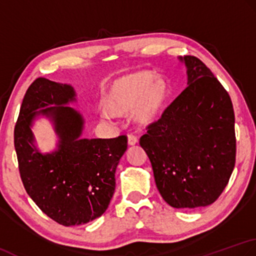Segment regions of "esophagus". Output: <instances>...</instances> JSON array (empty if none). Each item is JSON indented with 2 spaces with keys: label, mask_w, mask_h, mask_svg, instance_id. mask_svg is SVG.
Returning a JSON list of instances; mask_svg holds the SVG:
<instances>
[{
  "label": "esophagus",
  "mask_w": 256,
  "mask_h": 256,
  "mask_svg": "<svg viewBox=\"0 0 256 256\" xmlns=\"http://www.w3.org/2000/svg\"><path fill=\"white\" fill-rule=\"evenodd\" d=\"M138 142V139L134 134H128V146H134Z\"/></svg>",
  "instance_id": "34e87169"
}]
</instances>
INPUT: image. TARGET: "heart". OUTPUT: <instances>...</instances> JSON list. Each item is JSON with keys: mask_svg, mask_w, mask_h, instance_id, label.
Listing matches in <instances>:
<instances>
[{"mask_svg": "<svg viewBox=\"0 0 256 256\" xmlns=\"http://www.w3.org/2000/svg\"><path fill=\"white\" fill-rule=\"evenodd\" d=\"M171 96V86L164 78L151 72H137L114 80L102 98L104 122L130 114L138 126L146 127L162 116Z\"/></svg>", "mask_w": 256, "mask_h": 256, "instance_id": "heart-1", "label": "heart"}]
</instances>
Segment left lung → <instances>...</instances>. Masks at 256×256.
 <instances>
[{"label":"left lung","mask_w":256,"mask_h":256,"mask_svg":"<svg viewBox=\"0 0 256 256\" xmlns=\"http://www.w3.org/2000/svg\"><path fill=\"white\" fill-rule=\"evenodd\" d=\"M179 60L188 87L148 126L140 146L164 200L172 208H196L212 204L230 180L236 119L231 98L213 72L194 56Z\"/></svg>","instance_id":"1"}]
</instances>
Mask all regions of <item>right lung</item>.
<instances>
[{
    "label": "right lung",
    "instance_id": "add662e5",
    "mask_svg": "<svg viewBox=\"0 0 256 256\" xmlns=\"http://www.w3.org/2000/svg\"><path fill=\"white\" fill-rule=\"evenodd\" d=\"M70 85L40 77L23 98L14 129L20 179L28 194L52 220L65 226L95 220L107 210L116 186L114 172L127 150V137L82 138L84 118L72 107ZM53 106L36 110L40 108ZM42 114L54 122L58 149L40 154L30 127Z\"/></svg>",
    "mask_w": 256,
    "mask_h": 256
}]
</instances>
